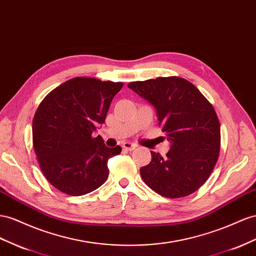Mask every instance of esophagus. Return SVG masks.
I'll use <instances>...</instances> for the list:
<instances>
[{
	"label": "esophagus",
	"mask_w": 256,
	"mask_h": 256,
	"mask_svg": "<svg viewBox=\"0 0 256 256\" xmlns=\"http://www.w3.org/2000/svg\"><path fill=\"white\" fill-rule=\"evenodd\" d=\"M136 148V145L134 143H130V142H125L122 144V148L126 150H134Z\"/></svg>",
	"instance_id": "34e87169"
}]
</instances>
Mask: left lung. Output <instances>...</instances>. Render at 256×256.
<instances>
[{"mask_svg": "<svg viewBox=\"0 0 256 256\" xmlns=\"http://www.w3.org/2000/svg\"><path fill=\"white\" fill-rule=\"evenodd\" d=\"M128 87L155 106L158 125L171 142L166 157L150 152V162L140 169L143 181L167 198L192 194L218 160L220 126L212 104L190 82L178 76L132 82Z\"/></svg>", "mask_w": 256, "mask_h": 256, "instance_id": "1", "label": "left lung"}]
</instances>
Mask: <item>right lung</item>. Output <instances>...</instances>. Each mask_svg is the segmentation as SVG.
Here are the masks:
<instances>
[{
	"mask_svg": "<svg viewBox=\"0 0 256 256\" xmlns=\"http://www.w3.org/2000/svg\"><path fill=\"white\" fill-rule=\"evenodd\" d=\"M122 82L74 78L48 94L32 122L40 168L54 188L71 196L88 194L108 176V160L122 148H108L92 132L104 122Z\"/></svg>",
	"mask_w": 256,
	"mask_h": 256,
	"instance_id": "add662e5",
	"label": "right lung"
}]
</instances>
